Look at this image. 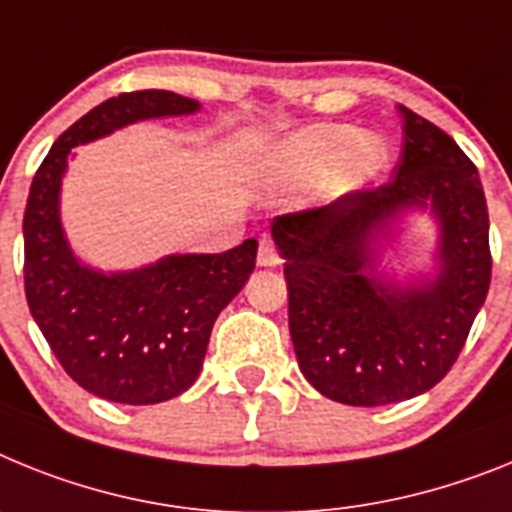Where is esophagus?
Listing matches in <instances>:
<instances>
[{"label":"esophagus","instance_id":"obj_1","mask_svg":"<svg viewBox=\"0 0 512 512\" xmlns=\"http://www.w3.org/2000/svg\"><path fill=\"white\" fill-rule=\"evenodd\" d=\"M257 265L260 268H275V265H281V255L275 250V244L270 239H262L260 247H257Z\"/></svg>","mask_w":512,"mask_h":512}]
</instances>
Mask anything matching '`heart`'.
I'll return each instance as SVG.
<instances>
[{
  "label": "heart",
  "mask_w": 512,
  "mask_h": 512,
  "mask_svg": "<svg viewBox=\"0 0 512 512\" xmlns=\"http://www.w3.org/2000/svg\"><path fill=\"white\" fill-rule=\"evenodd\" d=\"M389 164V146L376 133L355 131L348 123H317L278 149L275 170L291 185H306L327 175L337 193L368 185Z\"/></svg>",
  "instance_id": "b5f03b06"
}]
</instances>
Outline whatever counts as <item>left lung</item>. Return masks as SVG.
<instances>
[{
    "instance_id": "8db88e82",
    "label": "left lung",
    "mask_w": 512,
    "mask_h": 512,
    "mask_svg": "<svg viewBox=\"0 0 512 512\" xmlns=\"http://www.w3.org/2000/svg\"><path fill=\"white\" fill-rule=\"evenodd\" d=\"M402 157L391 180L273 219L286 260L288 330L319 394L353 407L404 402L451 371L492 278L490 216L459 144L399 105ZM439 221V273L399 287L375 273V248L407 210Z\"/></svg>"
}]
</instances>
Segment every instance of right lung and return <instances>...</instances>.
Here are the masks:
<instances>
[{"label": "right lung", "instance_id": "add662e5", "mask_svg": "<svg viewBox=\"0 0 512 512\" xmlns=\"http://www.w3.org/2000/svg\"><path fill=\"white\" fill-rule=\"evenodd\" d=\"M198 100L167 90L123 92L61 133L30 185L22 219L25 296L64 371L95 397L157 404L193 386L213 322L255 270L257 242L221 255H170L102 273L74 257L61 226V177L74 146L128 123L190 115Z\"/></svg>", "mask_w": 512, "mask_h": 512}]
</instances>
